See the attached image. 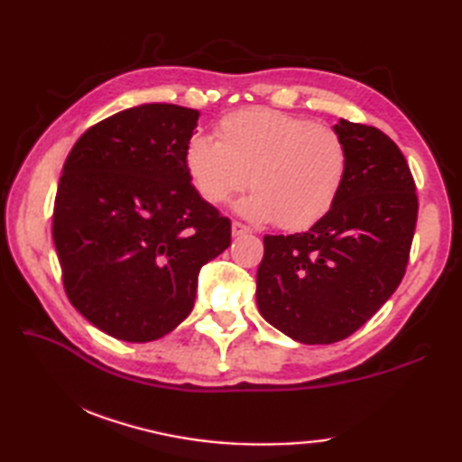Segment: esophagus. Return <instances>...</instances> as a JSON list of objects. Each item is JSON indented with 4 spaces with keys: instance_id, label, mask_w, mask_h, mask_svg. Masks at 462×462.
Returning a JSON list of instances; mask_svg holds the SVG:
<instances>
[{
    "instance_id": "esophagus-1",
    "label": "esophagus",
    "mask_w": 462,
    "mask_h": 462,
    "mask_svg": "<svg viewBox=\"0 0 462 462\" xmlns=\"http://www.w3.org/2000/svg\"><path fill=\"white\" fill-rule=\"evenodd\" d=\"M252 230L248 226H244L240 222H232V236H244V234H250Z\"/></svg>"
}]
</instances>
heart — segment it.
<instances>
[{"label": "heart", "mask_w": 462, "mask_h": 462, "mask_svg": "<svg viewBox=\"0 0 462 462\" xmlns=\"http://www.w3.org/2000/svg\"><path fill=\"white\" fill-rule=\"evenodd\" d=\"M194 134L184 146L186 174L204 202L218 206L250 184L236 210L254 222L306 230L319 222L347 179L349 154L339 133L282 111L246 109Z\"/></svg>", "instance_id": "b5f03b06"}]
</instances>
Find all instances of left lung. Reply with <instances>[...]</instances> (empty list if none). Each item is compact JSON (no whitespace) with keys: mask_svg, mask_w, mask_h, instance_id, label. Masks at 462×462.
I'll use <instances>...</instances> for the list:
<instances>
[{"mask_svg":"<svg viewBox=\"0 0 462 462\" xmlns=\"http://www.w3.org/2000/svg\"><path fill=\"white\" fill-rule=\"evenodd\" d=\"M333 131L349 154L336 204L308 232L263 238L256 276L262 318L308 346L349 337L393 296L419 210L409 164L385 133L346 119Z\"/></svg>","mask_w":462,"mask_h":462,"instance_id":"8db88e82","label":"left lung"}]
</instances>
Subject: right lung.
<instances>
[{"instance_id": "1", "label": "right lung", "mask_w": 462, "mask_h": 462, "mask_svg": "<svg viewBox=\"0 0 462 462\" xmlns=\"http://www.w3.org/2000/svg\"><path fill=\"white\" fill-rule=\"evenodd\" d=\"M200 113L144 103L85 131L57 186L53 242L69 301L97 329L144 343L194 308L199 272L230 246L182 154Z\"/></svg>"}]
</instances>
